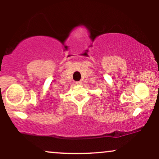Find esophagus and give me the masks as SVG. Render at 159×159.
<instances>
[{"label":"esophagus","instance_id":"esophagus-1","mask_svg":"<svg viewBox=\"0 0 159 159\" xmlns=\"http://www.w3.org/2000/svg\"><path fill=\"white\" fill-rule=\"evenodd\" d=\"M76 84H82V81H77V82H76Z\"/></svg>","mask_w":159,"mask_h":159}]
</instances>
